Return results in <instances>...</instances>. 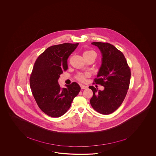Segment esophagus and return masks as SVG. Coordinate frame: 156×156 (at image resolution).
I'll return each mask as SVG.
<instances>
[{
    "instance_id": "obj_1",
    "label": "esophagus",
    "mask_w": 156,
    "mask_h": 156,
    "mask_svg": "<svg viewBox=\"0 0 156 156\" xmlns=\"http://www.w3.org/2000/svg\"><path fill=\"white\" fill-rule=\"evenodd\" d=\"M80 88H81V89H86L87 88V86H85V85H80Z\"/></svg>"
}]
</instances>
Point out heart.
Instances as JSON below:
<instances>
[{"instance_id":"1","label":"heart","mask_w":156,"mask_h":156,"mask_svg":"<svg viewBox=\"0 0 156 156\" xmlns=\"http://www.w3.org/2000/svg\"><path fill=\"white\" fill-rule=\"evenodd\" d=\"M91 54H94L95 55V54L94 51H93L91 50H86V51H85V52H83V56H87V55H91ZM89 76V73H78L76 75V80H79L80 82H83L86 80V77H87Z\"/></svg>"}]
</instances>
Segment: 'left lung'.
<instances>
[{"mask_svg":"<svg viewBox=\"0 0 156 156\" xmlns=\"http://www.w3.org/2000/svg\"><path fill=\"white\" fill-rule=\"evenodd\" d=\"M99 48L102 55V65L94 82L105 87L103 91L93 86L90 101L93 108L107 115L115 112L125 99L130 85L131 71L122 52L109 43H91Z\"/></svg>","mask_w":156,"mask_h":156,"instance_id":"obj_1","label":"left lung"}]
</instances>
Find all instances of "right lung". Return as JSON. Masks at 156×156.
Instances as JSON below:
<instances>
[{
	"label": "right lung",
	"mask_w": 156,
	"mask_h": 156,
	"mask_svg": "<svg viewBox=\"0 0 156 156\" xmlns=\"http://www.w3.org/2000/svg\"><path fill=\"white\" fill-rule=\"evenodd\" d=\"M79 44L65 43L47 48L37 59L30 77V88L39 108L51 117L66 113L80 90L76 82L61 88L58 80L67 70V59Z\"/></svg>",
	"instance_id": "obj_1"
}]
</instances>
